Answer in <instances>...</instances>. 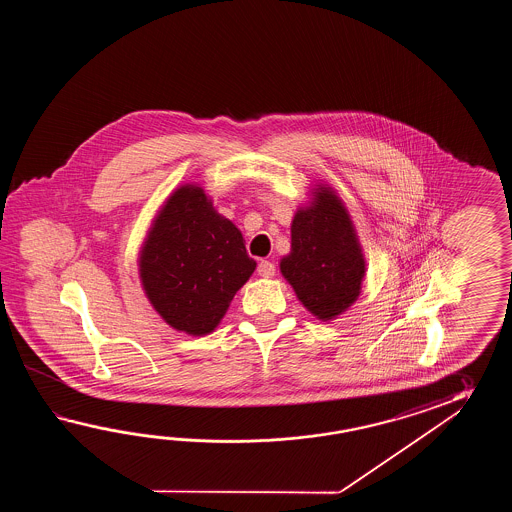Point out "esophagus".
Segmentation results:
<instances>
[{"label": "esophagus", "instance_id": "esophagus-1", "mask_svg": "<svg viewBox=\"0 0 512 512\" xmlns=\"http://www.w3.org/2000/svg\"><path fill=\"white\" fill-rule=\"evenodd\" d=\"M274 272H276V269H274V263H272V261L261 260L260 263H258V274L263 276V278H272Z\"/></svg>", "mask_w": 512, "mask_h": 512}]
</instances>
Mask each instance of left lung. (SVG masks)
<instances>
[{
    "label": "left lung",
    "mask_w": 512,
    "mask_h": 512,
    "mask_svg": "<svg viewBox=\"0 0 512 512\" xmlns=\"http://www.w3.org/2000/svg\"><path fill=\"white\" fill-rule=\"evenodd\" d=\"M280 272L305 309L322 322L344 315L359 300L366 260L359 234L337 190L311 188L291 221V252Z\"/></svg>",
    "instance_id": "left-lung-1"
}]
</instances>
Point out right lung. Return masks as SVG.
I'll return each mask as SVG.
<instances>
[{"label": "right lung", "mask_w": 512, "mask_h": 512, "mask_svg": "<svg viewBox=\"0 0 512 512\" xmlns=\"http://www.w3.org/2000/svg\"><path fill=\"white\" fill-rule=\"evenodd\" d=\"M142 291L168 326L212 333L256 269L241 230L221 216L203 186H177L153 216L139 251Z\"/></svg>", "instance_id": "obj_1"}]
</instances>
